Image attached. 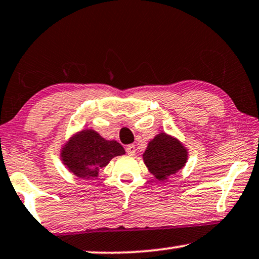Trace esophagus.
Returning <instances> with one entry per match:
<instances>
[{
    "label": "esophagus",
    "instance_id": "obj_1",
    "mask_svg": "<svg viewBox=\"0 0 259 259\" xmlns=\"http://www.w3.org/2000/svg\"><path fill=\"white\" fill-rule=\"evenodd\" d=\"M125 150H126V154L130 155V156H134V155L136 154V147L134 146V144H129Z\"/></svg>",
    "mask_w": 259,
    "mask_h": 259
}]
</instances>
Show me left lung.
I'll return each mask as SVG.
<instances>
[{"mask_svg":"<svg viewBox=\"0 0 259 259\" xmlns=\"http://www.w3.org/2000/svg\"><path fill=\"white\" fill-rule=\"evenodd\" d=\"M187 149L175 137L160 133L148 143L143 154V161L148 170L157 180L163 181L185 167Z\"/></svg>","mask_w":259,"mask_h":259,"instance_id":"8db88e82","label":"left lung"}]
</instances>
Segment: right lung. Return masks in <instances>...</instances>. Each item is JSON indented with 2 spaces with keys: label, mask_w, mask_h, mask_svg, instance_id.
Returning a JSON list of instances; mask_svg holds the SVG:
<instances>
[{
  "label": "right lung",
  "mask_w": 259,
  "mask_h": 259,
  "mask_svg": "<svg viewBox=\"0 0 259 259\" xmlns=\"http://www.w3.org/2000/svg\"><path fill=\"white\" fill-rule=\"evenodd\" d=\"M125 154L117 141H108L92 129L82 130L68 140L61 149L66 168L80 179L97 178L110 160Z\"/></svg>",
  "instance_id": "add662e5"
}]
</instances>
